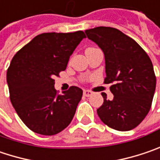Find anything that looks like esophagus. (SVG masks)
Returning <instances> with one entry per match:
<instances>
[{
	"instance_id": "esophagus-1",
	"label": "esophagus",
	"mask_w": 160,
	"mask_h": 160,
	"mask_svg": "<svg viewBox=\"0 0 160 160\" xmlns=\"http://www.w3.org/2000/svg\"><path fill=\"white\" fill-rule=\"evenodd\" d=\"M83 95H84L85 97H89V96L92 95V91L88 90V89H85V90H83Z\"/></svg>"
}]
</instances>
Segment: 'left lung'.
I'll return each instance as SVG.
<instances>
[{
	"instance_id": "1",
	"label": "left lung",
	"mask_w": 160,
	"mask_h": 160,
	"mask_svg": "<svg viewBox=\"0 0 160 160\" xmlns=\"http://www.w3.org/2000/svg\"><path fill=\"white\" fill-rule=\"evenodd\" d=\"M87 37L103 51L106 63L105 84H111L112 100L97 109L101 121L109 128L128 131L138 126L151 108L156 75L150 58L138 43L118 29L96 27L86 30Z\"/></svg>"
}]
</instances>
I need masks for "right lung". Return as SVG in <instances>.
Listing matches in <instances>:
<instances>
[{
    "label": "right lung",
    "instance_id": "1",
    "mask_svg": "<svg viewBox=\"0 0 160 160\" xmlns=\"http://www.w3.org/2000/svg\"><path fill=\"white\" fill-rule=\"evenodd\" d=\"M85 37L81 31L42 33L13 56L7 70L10 99L18 116L33 132L52 136L71 122L82 90L71 86L59 95L54 78L65 71L70 56Z\"/></svg>",
    "mask_w": 160,
    "mask_h": 160
}]
</instances>
